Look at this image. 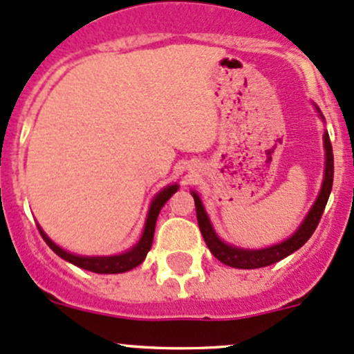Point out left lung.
<instances>
[{
	"instance_id": "obj_1",
	"label": "left lung",
	"mask_w": 354,
	"mask_h": 354,
	"mask_svg": "<svg viewBox=\"0 0 354 354\" xmlns=\"http://www.w3.org/2000/svg\"><path fill=\"white\" fill-rule=\"evenodd\" d=\"M315 109L319 111V116L324 120L320 109L317 108V106ZM324 151H326V169H324V181L315 203H313L312 209L308 210L306 217L303 219V223L299 224L298 230H296L291 236L286 238L284 241H281V243L267 246V248L250 250L224 243V241L217 236L216 231H214L212 223H210L209 216H207L205 209H203V203L202 200H200L198 194L197 192H192L195 200V209H197L200 233H202L203 240H205L207 246H209L210 253H212L217 260H221V262L226 263V266L234 267V269H259V267L272 266V263L286 259L288 255H291L296 250L301 248V246L310 240V236L313 234L315 227L319 226V221L320 217H322L324 209H326L327 200H329L332 190V180H334V154H332L330 138L327 131L324 133Z\"/></svg>"
}]
</instances>
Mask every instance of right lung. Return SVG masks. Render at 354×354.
<instances>
[{"label": "right lung", "mask_w": 354, "mask_h": 354, "mask_svg": "<svg viewBox=\"0 0 354 354\" xmlns=\"http://www.w3.org/2000/svg\"><path fill=\"white\" fill-rule=\"evenodd\" d=\"M178 185H167L166 188L159 192L154 198H152L151 207H149V214L147 219H145V226H144V233H142L140 240L137 241V245L131 246L130 250L123 253H118V255H77V253H71L63 250L62 246H58L48 234L42 231V227L39 226V233L41 236L44 238V241L48 243L49 248L56 253L58 257H62L63 260L66 262L73 263V266L80 267V269L91 270V272L95 274H121L127 272V270L135 269L137 266H140L142 262L147 257L149 250L152 246V240H154V231H156V221L157 216H159L160 209L164 207V203L171 198V195L176 194L178 192Z\"/></svg>", "instance_id": "right-lung-1"}]
</instances>
